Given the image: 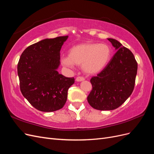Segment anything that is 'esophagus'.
<instances>
[{"instance_id":"esophagus-1","label":"esophagus","mask_w":154,"mask_h":154,"mask_svg":"<svg viewBox=\"0 0 154 154\" xmlns=\"http://www.w3.org/2000/svg\"><path fill=\"white\" fill-rule=\"evenodd\" d=\"M76 80L77 82H82V81H83L85 80V78L82 77V76H78L76 78Z\"/></svg>"}]
</instances>
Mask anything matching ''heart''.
Returning a JSON list of instances; mask_svg holds the SVG:
<instances>
[{
    "instance_id": "obj_1",
    "label": "heart",
    "mask_w": 154,
    "mask_h": 154,
    "mask_svg": "<svg viewBox=\"0 0 154 154\" xmlns=\"http://www.w3.org/2000/svg\"><path fill=\"white\" fill-rule=\"evenodd\" d=\"M112 50L106 44L83 43L74 46L69 51V57L62 58V63L67 67L80 66L85 72L94 74L100 72L108 63Z\"/></svg>"
}]
</instances>
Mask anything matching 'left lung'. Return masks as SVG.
<instances>
[{"label":"left lung","mask_w":154,"mask_h":154,"mask_svg":"<svg viewBox=\"0 0 154 154\" xmlns=\"http://www.w3.org/2000/svg\"><path fill=\"white\" fill-rule=\"evenodd\" d=\"M117 49L102 71L91 79L92 91L87 97L89 105L96 110L118 108L134 91L137 63L133 53L118 40L108 38Z\"/></svg>","instance_id":"8db88e82"}]
</instances>
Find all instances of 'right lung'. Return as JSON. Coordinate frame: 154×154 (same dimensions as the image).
I'll use <instances>...</instances> for the list:
<instances>
[{"label":"right lung","instance_id":"right-lung-1","mask_svg":"<svg viewBox=\"0 0 154 154\" xmlns=\"http://www.w3.org/2000/svg\"><path fill=\"white\" fill-rule=\"evenodd\" d=\"M68 36L45 39L27 47L22 53L17 72L22 95L37 110L53 112L64 106L74 78L57 71L62 46Z\"/></svg>","mask_w":154,"mask_h":154}]
</instances>
